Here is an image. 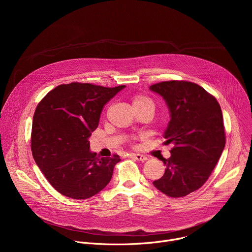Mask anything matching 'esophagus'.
Returning <instances> with one entry per match:
<instances>
[{"label":"esophagus","mask_w":252,"mask_h":252,"mask_svg":"<svg viewBox=\"0 0 252 252\" xmlns=\"http://www.w3.org/2000/svg\"><path fill=\"white\" fill-rule=\"evenodd\" d=\"M129 157H130L131 158H134L135 160H138V161H145V160L148 159V158H147L146 156L139 155V154H130Z\"/></svg>","instance_id":"obj_1"}]
</instances>
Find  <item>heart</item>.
Returning <instances> with one entry per match:
<instances>
[{"mask_svg":"<svg viewBox=\"0 0 252 252\" xmlns=\"http://www.w3.org/2000/svg\"><path fill=\"white\" fill-rule=\"evenodd\" d=\"M152 104L154 105V102L151 98H149L148 96H145V95H138V96H135V98L133 99V104Z\"/></svg>","mask_w":252,"mask_h":252,"instance_id":"1","label":"heart"}]
</instances>
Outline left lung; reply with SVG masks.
<instances>
[{
	"label": "left lung",
	"instance_id": "obj_1",
	"mask_svg": "<svg viewBox=\"0 0 252 252\" xmlns=\"http://www.w3.org/2000/svg\"><path fill=\"white\" fill-rule=\"evenodd\" d=\"M165 100L170 121L165 143H172L165 171L154 186L170 197L186 196L207 181L225 146L220 105L200 86L185 81L161 82L150 87Z\"/></svg>",
	"mask_w": 252,
	"mask_h": 252
}]
</instances>
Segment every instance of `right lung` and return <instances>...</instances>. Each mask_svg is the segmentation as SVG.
Returning a JSON list of instances; mask_svg holds the SVG:
<instances>
[{"instance_id": "add662e5", "label": "right lung", "mask_w": 252, "mask_h": 252, "mask_svg": "<svg viewBox=\"0 0 252 252\" xmlns=\"http://www.w3.org/2000/svg\"><path fill=\"white\" fill-rule=\"evenodd\" d=\"M126 86L104 88L70 83L51 91L32 118L31 150L51 186L64 196L87 199L111 182L118 155L99 158L89 138L103 105Z\"/></svg>"}]
</instances>
